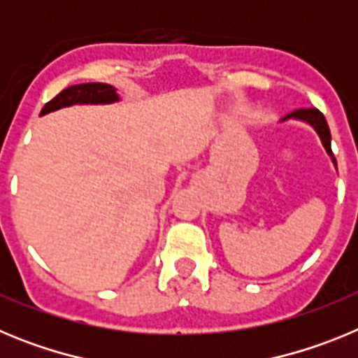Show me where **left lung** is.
<instances>
[{
  "label": "left lung",
  "instance_id": "obj_1",
  "mask_svg": "<svg viewBox=\"0 0 358 358\" xmlns=\"http://www.w3.org/2000/svg\"><path fill=\"white\" fill-rule=\"evenodd\" d=\"M287 118L303 120V122L310 123V125L315 129V132L319 134V138H321L322 145H324V148H327V152H328V156L331 157L334 164L337 166V161H335L334 152H331L330 129H328V123H327V120H324V116H322L321 110L315 109V107H310V109H299V110H294V113H290V115H287L283 120H287Z\"/></svg>",
  "mask_w": 358,
  "mask_h": 358
}]
</instances>
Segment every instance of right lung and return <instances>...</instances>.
<instances>
[{"label":"right lung","mask_w":358,"mask_h":358,"mask_svg":"<svg viewBox=\"0 0 358 358\" xmlns=\"http://www.w3.org/2000/svg\"><path fill=\"white\" fill-rule=\"evenodd\" d=\"M116 100H118V94H116V90L113 85L100 84V82L78 84L71 85V87H66L53 100H50L43 107L41 115L52 113V110L61 109V107L73 106V103H110L116 102Z\"/></svg>","instance_id":"right-lung-1"}]
</instances>
